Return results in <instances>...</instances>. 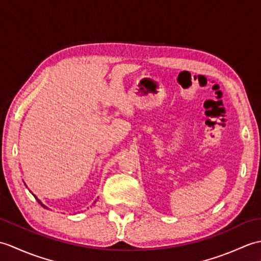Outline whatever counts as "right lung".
<instances>
[{
  "mask_svg": "<svg viewBox=\"0 0 261 261\" xmlns=\"http://www.w3.org/2000/svg\"><path fill=\"white\" fill-rule=\"evenodd\" d=\"M36 199H37V201H38V203H39V204H40V205H41V206H43V207H46V206H45V205H43V204H42V203H41V202H40V201H39V199H38V198H37V197H36ZM46 208H47V207H46Z\"/></svg>",
  "mask_w": 261,
  "mask_h": 261,
  "instance_id": "obj_1",
  "label": "right lung"
}]
</instances>
